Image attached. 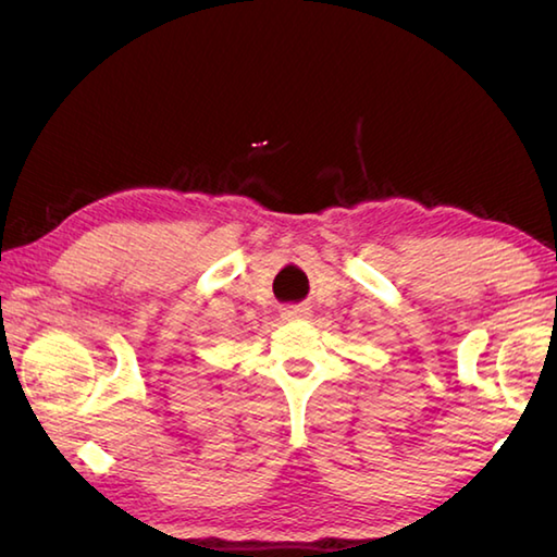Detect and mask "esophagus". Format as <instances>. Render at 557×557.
<instances>
[{"mask_svg":"<svg viewBox=\"0 0 557 557\" xmlns=\"http://www.w3.org/2000/svg\"><path fill=\"white\" fill-rule=\"evenodd\" d=\"M309 314V307L307 305H292V307H287L285 312H282V317L285 319H301V317H307Z\"/></svg>","mask_w":557,"mask_h":557,"instance_id":"1","label":"esophagus"}]
</instances>
